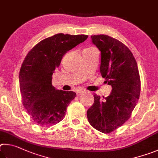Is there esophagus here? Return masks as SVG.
Returning a JSON list of instances; mask_svg holds the SVG:
<instances>
[{
    "label": "esophagus",
    "instance_id": "1",
    "mask_svg": "<svg viewBox=\"0 0 158 158\" xmlns=\"http://www.w3.org/2000/svg\"><path fill=\"white\" fill-rule=\"evenodd\" d=\"M84 93L83 91H77L76 92V94L77 96H81V94H82Z\"/></svg>",
    "mask_w": 158,
    "mask_h": 158
}]
</instances>
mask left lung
I'll return each instance as SVG.
<instances>
[{"label": "left lung", "instance_id": "1", "mask_svg": "<svg viewBox=\"0 0 158 158\" xmlns=\"http://www.w3.org/2000/svg\"><path fill=\"white\" fill-rule=\"evenodd\" d=\"M91 37L101 52V76L112 89L103 101L94 95V103L87 110V118L93 128L110 133L129 119L136 106L141 90L139 70L132 52L122 42L106 35Z\"/></svg>", "mask_w": 158, "mask_h": 158}]
</instances>
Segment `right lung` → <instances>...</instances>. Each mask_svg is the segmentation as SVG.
I'll list each match as a JSON object with an SVG mask.
<instances>
[{
	"instance_id": "1",
	"label": "right lung",
	"mask_w": 158,
	"mask_h": 158,
	"mask_svg": "<svg viewBox=\"0 0 158 158\" xmlns=\"http://www.w3.org/2000/svg\"><path fill=\"white\" fill-rule=\"evenodd\" d=\"M87 37L59 33L41 41L25 57L19 72V87L23 106L37 125L52 126L64 117L76 94L55 89L52 76L67 51Z\"/></svg>"
}]
</instances>
